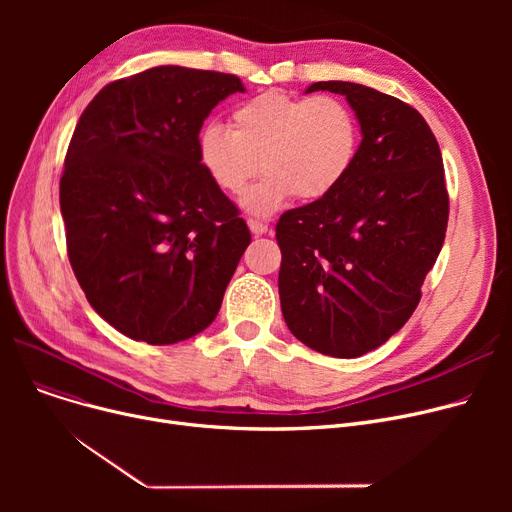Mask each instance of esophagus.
<instances>
[{"instance_id":"obj_1","label":"esophagus","mask_w":512,"mask_h":512,"mask_svg":"<svg viewBox=\"0 0 512 512\" xmlns=\"http://www.w3.org/2000/svg\"><path fill=\"white\" fill-rule=\"evenodd\" d=\"M249 230L255 234V236H261L267 232V224L265 222H259V220H249Z\"/></svg>"}]
</instances>
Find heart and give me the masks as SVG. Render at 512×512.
<instances>
[{
  "instance_id": "1",
  "label": "heart",
  "mask_w": 512,
  "mask_h": 512,
  "mask_svg": "<svg viewBox=\"0 0 512 512\" xmlns=\"http://www.w3.org/2000/svg\"><path fill=\"white\" fill-rule=\"evenodd\" d=\"M359 143V122L344 101L267 91L236 107L232 130L203 126L197 155L207 176L228 195L245 191L261 168L265 178L245 193L242 207L270 215L292 197H328L351 172Z\"/></svg>"
}]
</instances>
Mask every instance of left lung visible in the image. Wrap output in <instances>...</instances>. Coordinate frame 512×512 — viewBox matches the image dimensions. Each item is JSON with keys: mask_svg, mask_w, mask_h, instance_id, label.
Wrapping results in <instances>:
<instances>
[{"mask_svg": "<svg viewBox=\"0 0 512 512\" xmlns=\"http://www.w3.org/2000/svg\"><path fill=\"white\" fill-rule=\"evenodd\" d=\"M313 91L344 95L363 139L338 188L282 213L280 305L303 344L355 359L382 346L419 305L448 224L442 153L405 101L344 80L305 93Z\"/></svg>", "mask_w": 512, "mask_h": 512, "instance_id": "8db88e82", "label": "left lung"}]
</instances>
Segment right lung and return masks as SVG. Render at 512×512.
<instances>
[{"label":"right lung","instance_id":"1","mask_svg":"<svg viewBox=\"0 0 512 512\" xmlns=\"http://www.w3.org/2000/svg\"><path fill=\"white\" fill-rule=\"evenodd\" d=\"M234 74L157 66L103 87L64 161L68 259L91 307L132 340L174 344L218 315L251 232L203 170L197 137Z\"/></svg>","mask_w":512,"mask_h":512}]
</instances>
